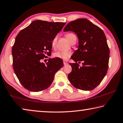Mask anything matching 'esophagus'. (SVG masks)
Returning <instances> with one entry per match:
<instances>
[{"label": "esophagus", "instance_id": "obj_1", "mask_svg": "<svg viewBox=\"0 0 123 123\" xmlns=\"http://www.w3.org/2000/svg\"><path fill=\"white\" fill-rule=\"evenodd\" d=\"M63 64H64V65H66V64H68V62L65 61H63Z\"/></svg>", "mask_w": 123, "mask_h": 123}]
</instances>
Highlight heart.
Returning a JSON list of instances; mask_svg holds the SVG:
<instances>
[{
    "mask_svg": "<svg viewBox=\"0 0 123 123\" xmlns=\"http://www.w3.org/2000/svg\"><path fill=\"white\" fill-rule=\"evenodd\" d=\"M75 36V35L72 33H69L66 35V37L70 42L73 37ZM57 42V37H55L52 39L51 42V45L53 48H55ZM71 55V52L70 51H59L54 53L53 54V57L54 58H58V59L62 60H67Z\"/></svg>",
    "mask_w": 123,
    "mask_h": 123,
    "instance_id": "obj_1",
    "label": "heart"
}]
</instances>
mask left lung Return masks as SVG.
I'll list each match as a JSON object with an SVG mask.
<instances>
[{"mask_svg":"<svg viewBox=\"0 0 123 123\" xmlns=\"http://www.w3.org/2000/svg\"><path fill=\"white\" fill-rule=\"evenodd\" d=\"M71 31L79 38L78 50L71 59L75 63H69L72 68L68 78L75 88L90 91L98 86L107 73L110 49L105 35L101 29L86 18L70 22L63 31ZM84 61L82 67L77 62Z\"/></svg>","mask_w":123,"mask_h":123,"instance_id":"8db88e82","label":"left lung"}]
</instances>
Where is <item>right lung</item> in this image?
Listing matches in <instances>:
<instances>
[{
	"label": "right lung",
	"mask_w": 123,
	"mask_h": 123,
	"mask_svg": "<svg viewBox=\"0 0 123 123\" xmlns=\"http://www.w3.org/2000/svg\"><path fill=\"white\" fill-rule=\"evenodd\" d=\"M65 24L35 20L16 36L12 49L13 68L25 88L32 92L48 88L55 74L63 67V61L58 58H49L45 64L42 60L51 54L52 39Z\"/></svg>",
	"instance_id": "add662e5"
}]
</instances>
